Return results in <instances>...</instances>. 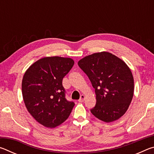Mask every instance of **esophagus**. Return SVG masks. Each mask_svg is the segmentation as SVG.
Returning <instances> with one entry per match:
<instances>
[{"mask_svg":"<svg viewBox=\"0 0 154 154\" xmlns=\"http://www.w3.org/2000/svg\"><path fill=\"white\" fill-rule=\"evenodd\" d=\"M84 100H85V95H83V94L81 95L80 98L79 99V102L82 103V102H83V101H84Z\"/></svg>","mask_w":154,"mask_h":154,"instance_id":"esophagus-1","label":"esophagus"}]
</instances>
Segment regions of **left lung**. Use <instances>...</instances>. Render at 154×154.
I'll return each instance as SVG.
<instances>
[{"instance_id":"left-lung-1","label":"left lung","mask_w":154,"mask_h":154,"mask_svg":"<svg viewBox=\"0 0 154 154\" xmlns=\"http://www.w3.org/2000/svg\"><path fill=\"white\" fill-rule=\"evenodd\" d=\"M78 65L95 89L96 103L91 113L106 123L123 116L134 94V78L128 65L107 51L85 56Z\"/></svg>"}]
</instances>
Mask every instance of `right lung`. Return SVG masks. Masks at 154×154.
<instances>
[{"mask_svg": "<svg viewBox=\"0 0 154 154\" xmlns=\"http://www.w3.org/2000/svg\"><path fill=\"white\" fill-rule=\"evenodd\" d=\"M75 62L70 58L45 57L25 72L22 91L28 111L45 127L54 128L66 120L75 103L65 98L62 79Z\"/></svg>", "mask_w": 154, "mask_h": 154, "instance_id": "1", "label": "right lung"}]
</instances>
